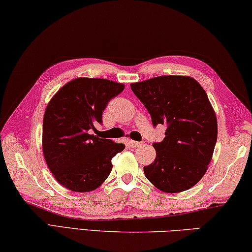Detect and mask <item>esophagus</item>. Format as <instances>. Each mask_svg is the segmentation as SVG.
<instances>
[{
  "label": "esophagus",
  "mask_w": 252,
  "mask_h": 252,
  "mask_svg": "<svg viewBox=\"0 0 252 252\" xmlns=\"http://www.w3.org/2000/svg\"><path fill=\"white\" fill-rule=\"evenodd\" d=\"M127 145H129L130 148H138V146L142 145V142H136V141H129V142H127Z\"/></svg>",
  "instance_id": "1"
}]
</instances>
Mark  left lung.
<instances>
[{
	"mask_svg": "<svg viewBox=\"0 0 252 252\" xmlns=\"http://www.w3.org/2000/svg\"><path fill=\"white\" fill-rule=\"evenodd\" d=\"M152 119L165 125V138L153 143L157 158L144 166L148 180L166 193L189 189L200 181L217 142V119L207 94L186 76H159L131 84Z\"/></svg>",
	"mask_w": 252,
	"mask_h": 252,
	"instance_id": "left-lung-1",
	"label": "left lung"
}]
</instances>
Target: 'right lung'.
<instances>
[{"instance_id":"obj_1","label":"right lung","mask_w":252,"mask_h":252,"mask_svg":"<svg viewBox=\"0 0 252 252\" xmlns=\"http://www.w3.org/2000/svg\"><path fill=\"white\" fill-rule=\"evenodd\" d=\"M125 86L101 78H77L50 100L43 121L44 158L56 181L74 191H90L112 170L111 159L126 145L89 134L102 123L109 101Z\"/></svg>"}]
</instances>
